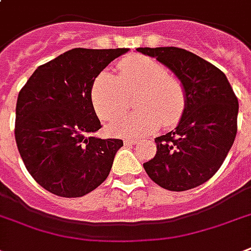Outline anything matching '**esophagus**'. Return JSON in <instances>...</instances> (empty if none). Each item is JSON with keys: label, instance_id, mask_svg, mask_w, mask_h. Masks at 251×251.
I'll list each match as a JSON object with an SVG mask.
<instances>
[{"label": "esophagus", "instance_id": "obj_1", "mask_svg": "<svg viewBox=\"0 0 251 251\" xmlns=\"http://www.w3.org/2000/svg\"><path fill=\"white\" fill-rule=\"evenodd\" d=\"M125 145H135V143H138V139L137 138H127V139H125Z\"/></svg>", "mask_w": 251, "mask_h": 251}]
</instances>
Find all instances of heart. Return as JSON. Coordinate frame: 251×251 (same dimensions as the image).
Masks as SVG:
<instances>
[{
    "mask_svg": "<svg viewBox=\"0 0 251 251\" xmlns=\"http://www.w3.org/2000/svg\"><path fill=\"white\" fill-rule=\"evenodd\" d=\"M137 92L138 111L109 122L108 130L120 135H145L156 129L176 125L186 109V90L177 76L168 74L164 65L146 56L122 58L117 76L101 72L91 87V101L101 120H110L129 105L127 94Z\"/></svg>",
    "mask_w": 251,
    "mask_h": 251,
    "instance_id": "1",
    "label": "heart"
}]
</instances>
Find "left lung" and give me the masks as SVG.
<instances>
[{"mask_svg": "<svg viewBox=\"0 0 251 251\" xmlns=\"http://www.w3.org/2000/svg\"><path fill=\"white\" fill-rule=\"evenodd\" d=\"M137 50L171 69L187 96L176 130L155 138L156 155L143 168L163 189L190 190L208 181L226 160L237 134V96L220 69L189 50L176 47Z\"/></svg>", "mask_w": 251, "mask_h": 251, "instance_id": "1", "label": "left lung"}]
</instances>
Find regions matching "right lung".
Returning a JSON list of instances; mask_svg holds the SVG:
<instances>
[{"instance_id":"1","label":"right lung","mask_w":251,"mask_h":251,"mask_svg":"<svg viewBox=\"0 0 251 251\" xmlns=\"http://www.w3.org/2000/svg\"><path fill=\"white\" fill-rule=\"evenodd\" d=\"M127 48H74L41 65L19 91L18 151L45 190L78 198L109 175L121 139L92 137L101 125L91 101L95 78Z\"/></svg>"}]
</instances>
